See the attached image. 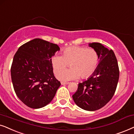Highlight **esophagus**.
Masks as SVG:
<instances>
[{"mask_svg": "<svg viewBox=\"0 0 134 134\" xmlns=\"http://www.w3.org/2000/svg\"><path fill=\"white\" fill-rule=\"evenodd\" d=\"M68 84H69V82H64V81H62V82H61V85H68Z\"/></svg>", "mask_w": 134, "mask_h": 134, "instance_id": "obj_1", "label": "esophagus"}]
</instances>
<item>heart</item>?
<instances>
[{
    "label": "heart",
    "mask_w": 134,
    "mask_h": 134,
    "mask_svg": "<svg viewBox=\"0 0 134 134\" xmlns=\"http://www.w3.org/2000/svg\"><path fill=\"white\" fill-rule=\"evenodd\" d=\"M51 60L54 73L60 71L56 74L59 80L68 81L80 76L85 79L95 72L99 63V55L91 48L70 46L64 49L63 55H53ZM69 64L71 69L64 70Z\"/></svg>",
    "instance_id": "1"
}]
</instances>
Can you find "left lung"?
<instances>
[{"instance_id": "8db88e82", "label": "left lung", "mask_w": 134, "mask_h": 134, "mask_svg": "<svg viewBox=\"0 0 134 134\" xmlns=\"http://www.w3.org/2000/svg\"><path fill=\"white\" fill-rule=\"evenodd\" d=\"M89 46L99 55V63L95 72L87 80L78 84L73 99L82 109L95 111L102 108L115 94L119 76L118 61L113 50H109L100 43Z\"/></svg>"}]
</instances>
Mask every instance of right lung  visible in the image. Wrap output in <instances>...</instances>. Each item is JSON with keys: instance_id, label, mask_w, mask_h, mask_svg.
<instances>
[{"instance_id": "1", "label": "right lung", "mask_w": 134, "mask_h": 134, "mask_svg": "<svg viewBox=\"0 0 134 134\" xmlns=\"http://www.w3.org/2000/svg\"><path fill=\"white\" fill-rule=\"evenodd\" d=\"M58 44L35 38L19 48L13 58L11 76L18 97L29 107L40 108L50 103L60 86L53 74L51 57Z\"/></svg>"}]
</instances>
